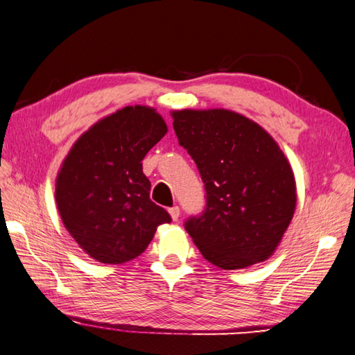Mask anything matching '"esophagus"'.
<instances>
[{"label":"esophagus","instance_id":"34e87169","mask_svg":"<svg viewBox=\"0 0 355 355\" xmlns=\"http://www.w3.org/2000/svg\"><path fill=\"white\" fill-rule=\"evenodd\" d=\"M169 214H171V217H172V220H178V217H180V208L177 205H173L172 208H169Z\"/></svg>","mask_w":355,"mask_h":355}]
</instances>
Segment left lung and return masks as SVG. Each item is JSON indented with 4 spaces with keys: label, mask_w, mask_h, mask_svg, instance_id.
I'll use <instances>...</instances> for the list:
<instances>
[{
    "label": "left lung",
    "mask_w": 355,
    "mask_h": 355,
    "mask_svg": "<svg viewBox=\"0 0 355 355\" xmlns=\"http://www.w3.org/2000/svg\"><path fill=\"white\" fill-rule=\"evenodd\" d=\"M172 116L178 143L205 183L203 212L184 222L200 253L223 270L268 259L296 205L295 177L279 146L256 122L230 110Z\"/></svg>",
    "instance_id": "left-lung-1"
}]
</instances>
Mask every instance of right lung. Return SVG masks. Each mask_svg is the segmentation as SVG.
Segmentation results:
<instances>
[{
    "instance_id": "1",
    "label": "right lung",
    "mask_w": 355,
    "mask_h": 355,
    "mask_svg": "<svg viewBox=\"0 0 355 355\" xmlns=\"http://www.w3.org/2000/svg\"><path fill=\"white\" fill-rule=\"evenodd\" d=\"M167 133L149 107H124L76 141L57 175L55 202L69 234L93 259L122 263L172 218L150 200L146 153Z\"/></svg>"
}]
</instances>
